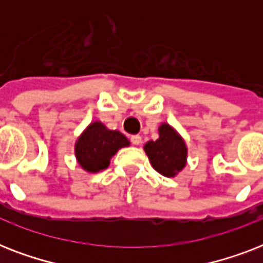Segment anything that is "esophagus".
Here are the masks:
<instances>
[{"mask_svg":"<svg viewBox=\"0 0 263 263\" xmlns=\"http://www.w3.org/2000/svg\"><path fill=\"white\" fill-rule=\"evenodd\" d=\"M140 142H142V138H140L139 135H132L131 136V143L132 144H136V146H138V144H140Z\"/></svg>","mask_w":263,"mask_h":263,"instance_id":"obj_1","label":"esophagus"}]
</instances>
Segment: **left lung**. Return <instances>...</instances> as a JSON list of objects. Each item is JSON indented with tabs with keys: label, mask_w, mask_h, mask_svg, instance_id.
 <instances>
[{
	"label": "left lung",
	"mask_w": 263,
	"mask_h": 263,
	"mask_svg": "<svg viewBox=\"0 0 263 263\" xmlns=\"http://www.w3.org/2000/svg\"><path fill=\"white\" fill-rule=\"evenodd\" d=\"M160 138L144 144V152L157 172L166 177H173L185 166L187 147L183 138L169 124H162Z\"/></svg>",
	"instance_id": "8db88e82"
}]
</instances>
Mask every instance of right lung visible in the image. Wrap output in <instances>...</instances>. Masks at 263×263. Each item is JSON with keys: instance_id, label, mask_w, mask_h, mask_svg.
I'll return each mask as SVG.
<instances>
[{"instance_id": "obj_1", "label": "right lung", "mask_w": 263, "mask_h": 263, "mask_svg": "<svg viewBox=\"0 0 263 263\" xmlns=\"http://www.w3.org/2000/svg\"><path fill=\"white\" fill-rule=\"evenodd\" d=\"M125 146H129V140L121 132L110 131L102 123L95 121L78 139L75 154L84 171L95 173L106 169L111 157Z\"/></svg>"}]
</instances>
